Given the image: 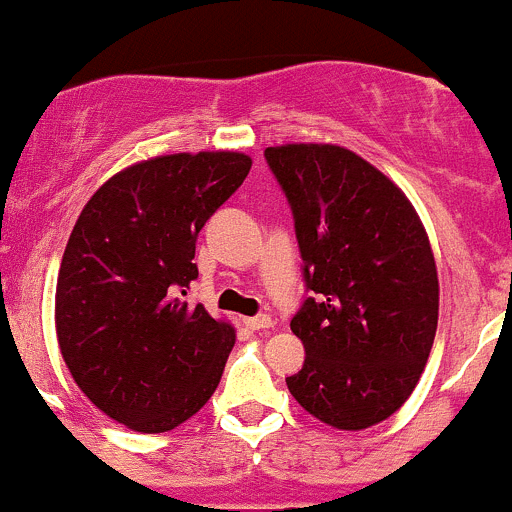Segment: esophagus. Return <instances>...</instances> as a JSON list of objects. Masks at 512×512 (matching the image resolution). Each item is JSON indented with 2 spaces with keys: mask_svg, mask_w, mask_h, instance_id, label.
<instances>
[{
  "mask_svg": "<svg viewBox=\"0 0 512 512\" xmlns=\"http://www.w3.org/2000/svg\"><path fill=\"white\" fill-rule=\"evenodd\" d=\"M244 323L249 325L251 330H268V328H273V318H268V315H256V318H246Z\"/></svg>",
  "mask_w": 512,
  "mask_h": 512,
  "instance_id": "esophagus-1",
  "label": "esophagus"
}]
</instances>
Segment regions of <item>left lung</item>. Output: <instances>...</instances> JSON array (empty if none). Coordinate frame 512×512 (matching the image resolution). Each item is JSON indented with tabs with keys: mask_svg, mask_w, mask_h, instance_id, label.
Segmentation results:
<instances>
[{
	"mask_svg": "<svg viewBox=\"0 0 512 512\" xmlns=\"http://www.w3.org/2000/svg\"><path fill=\"white\" fill-rule=\"evenodd\" d=\"M293 209L305 288L293 315L305 347L286 377L323 424L360 431L409 399L439 323V276L419 214L387 175L340 145L266 147Z\"/></svg>",
	"mask_w": 512,
	"mask_h": 512,
	"instance_id": "8db88e82",
	"label": "left lung"
}]
</instances>
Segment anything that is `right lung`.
<instances>
[{
    "label": "right lung",
    "instance_id": "obj_1",
    "mask_svg": "<svg viewBox=\"0 0 512 512\" xmlns=\"http://www.w3.org/2000/svg\"><path fill=\"white\" fill-rule=\"evenodd\" d=\"M251 170L244 152L135 162L88 199L56 283V335L81 392L118 424L162 434L217 389L236 333L189 305L197 236Z\"/></svg>",
    "mask_w": 512,
    "mask_h": 512
}]
</instances>
